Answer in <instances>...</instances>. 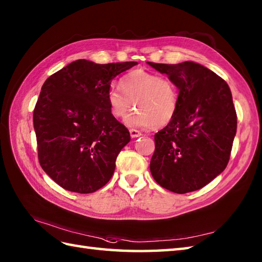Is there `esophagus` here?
<instances>
[{
    "instance_id": "34e87169",
    "label": "esophagus",
    "mask_w": 262,
    "mask_h": 262,
    "mask_svg": "<svg viewBox=\"0 0 262 262\" xmlns=\"http://www.w3.org/2000/svg\"><path fill=\"white\" fill-rule=\"evenodd\" d=\"M129 133H130V136H132L133 138H136V137L142 136V133H141L140 130L134 129V128H132V129H129Z\"/></svg>"
}]
</instances>
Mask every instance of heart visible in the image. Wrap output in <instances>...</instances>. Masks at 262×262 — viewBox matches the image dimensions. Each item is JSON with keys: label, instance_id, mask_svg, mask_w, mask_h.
<instances>
[{"label": "heart", "instance_id": "1", "mask_svg": "<svg viewBox=\"0 0 262 262\" xmlns=\"http://www.w3.org/2000/svg\"><path fill=\"white\" fill-rule=\"evenodd\" d=\"M120 89L111 85L107 91L110 113L122 118L134 104L137 109L125 118L128 127H164L173 120L179 109V89L168 77L144 69L122 75Z\"/></svg>", "mask_w": 262, "mask_h": 262}]
</instances>
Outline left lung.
I'll use <instances>...</instances> for the list:
<instances>
[{
	"instance_id": "1",
	"label": "left lung",
	"mask_w": 262,
	"mask_h": 262,
	"mask_svg": "<svg viewBox=\"0 0 262 262\" xmlns=\"http://www.w3.org/2000/svg\"><path fill=\"white\" fill-rule=\"evenodd\" d=\"M179 89V109L154 135L149 170L161 187L176 193L205 187L229 163L236 111L227 83L205 66L147 62Z\"/></svg>"
}]
</instances>
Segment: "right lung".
Masks as SVG:
<instances>
[{
  "mask_svg": "<svg viewBox=\"0 0 262 262\" xmlns=\"http://www.w3.org/2000/svg\"><path fill=\"white\" fill-rule=\"evenodd\" d=\"M136 64L77 59L43 83L33 110L38 160L66 190L91 193L113 177L130 135L111 115L107 91L117 75Z\"/></svg>",
  "mask_w": 262,
  "mask_h": 262,
  "instance_id": "add662e5",
  "label": "right lung"
}]
</instances>
